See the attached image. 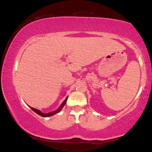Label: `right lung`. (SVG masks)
Returning a JSON list of instances; mask_svg holds the SVG:
<instances>
[{
  "label": "right lung",
  "mask_w": 152,
  "mask_h": 152,
  "mask_svg": "<svg viewBox=\"0 0 152 152\" xmlns=\"http://www.w3.org/2000/svg\"><path fill=\"white\" fill-rule=\"evenodd\" d=\"M67 97L66 98H65V100L63 101V102L61 104V106L57 108V109H56V110H54V111L50 112V113H44L41 112L39 110H37V109H36V108H34L33 107H31V106H30V108L33 110L34 112H35L36 113H37V114L40 115V116L44 117H50V116H53V115L56 114V113H59L61 110L62 108H63V106H65V103H66V102H67Z\"/></svg>",
  "instance_id": "obj_1"
}]
</instances>
